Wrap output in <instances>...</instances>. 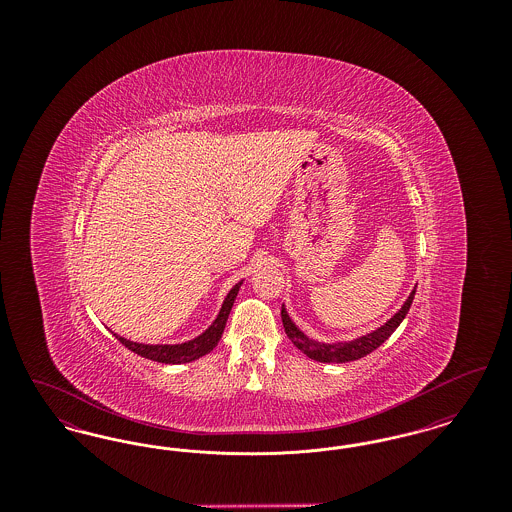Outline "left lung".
<instances>
[{"instance_id": "1", "label": "left lung", "mask_w": 512, "mask_h": 512, "mask_svg": "<svg viewBox=\"0 0 512 512\" xmlns=\"http://www.w3.org/2000/svg\"><path fill=\"white\" fill-rule=\"evenodd\" d=\"M414 292H416V286H414L413 292L409 293L407 301L401 305V309L386 324L372 330L370 334L359 336V338L351 341L326 343V341L309 338L301 328H297V324L288 315L284 305H282V324H284V330H286V334L292 340L293 345L301 353H305L309 359L318 361V363H351V361H357L368 353H372L374 349H378L384 341L390 338L391 334L397 330V326L403 322V318L407 317V313L413 305Z\"/></svg>"}]
</instances>
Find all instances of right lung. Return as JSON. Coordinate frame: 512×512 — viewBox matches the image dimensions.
<instances>
[{
	"label": "right lung",
	"instance_id": "obj_1",
	"mask_svg": "<svg viewBox=\"0 0 512 512\" xmlns=\"http://www.w3.org/2000/svg\"><path fill=\"white\" fill-rule=\"evenodd\" d=\"M242 284H244V280L238 282L230 292L226 293L217 318L211 322V326L207 330H203L199 336H195L194 340L182 341V343H138V341L126 340L115 332L113 334L124 347H128L130 351H134L140 357H146L149 361H157V363H165V365L192 363L195 359L207 355L209 351H213L217 347Z\"/></svg>",
	"mask_w": 512,
	"mask_h": 512
}]
</instances>
